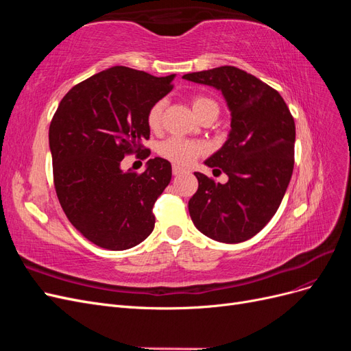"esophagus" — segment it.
Returning <instances> with one entry per match:
<instances>
[{
  "label": "esophagus",
  "instance_id": "1",
  "mask_svg": "<svg viewBox=\"0 0 351 351\" xmlns=\"http://www.w3.org/2000/svg\"><path fill=\"white\" fill-rule=\"evenodd\" d=\"M183 173H184L183 168H180V167H177V165L173 167V174H174V176H180V174H183Z\"/></svg>",
  "mask_w": 351,
  "mask_h": 351
}]
</instances>
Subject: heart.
Listing matches in <instances>:
<instances>
[{
    "instance_id": "heart-1",
    "label": "heart",
    "mask_w": 351,
    "mask_h": 351,
    "mask_svg": "<svg viewBox=\"0 0 351 351\" xmlns=\"http://www.w3.org/2000/svg\"><path fill=\"white\" fill-rule=\"evenodd\" d=\"M164 105L165 102L162 99L158 101L152 105L149 112H147V125H149L152 130L158 129V127L161 125ZM192 108L200 119L202 115H205L209 111H218V105L214 99L204 97V95H197V97L192 98ZM158 151L161 154V156L167 158L168 161H171L177 165H190L193 164L202 154H205L206 146L197 141L171 137V139H168L159 145Z\"/></svg>"
}]
</instances>
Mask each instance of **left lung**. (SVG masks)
Segmentation results:
<instances>
[{"instance_id": "1", "label": "left lung", "mask_w": 351, "mask_h": 351, "mask_svg": "<svg viewBox=\"0 0 351 351\" xmlns=\"http://www.w3.org/2000/svg\"><path fill=\"white\" fill-rule=\"evenodd\" d=\"M221 90L231 112L226 143L205 165L228 176L226 184L195 173L199 187L189 200L195 227L212 240L240 243L268 224L280 208L294 167L295 125L281 95L232 66L184 74Z\"/></svg>"}]
</instances>
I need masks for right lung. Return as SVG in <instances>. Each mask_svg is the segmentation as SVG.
Masks as SVG:
<instances>
[{"mask_svg":"<svg viewBox=\"0 0 351 351\" xmlns=\"http://www.w3.org/2000/svg\"><path fill=\"white\" fill-rule=\"evenodd\" d=\"M176 74L155 77L123 66L71 88L49 125V149L60 205L82 236L108 250L137 246L155 227L152 208L171 182L164 158L137 174L125 155L149 156L147 112L173 89Z\"/></svg>","mask_w":351,"mask_h":351,"instance_id":"add662e5","label":"right lung"}]
</instances>
